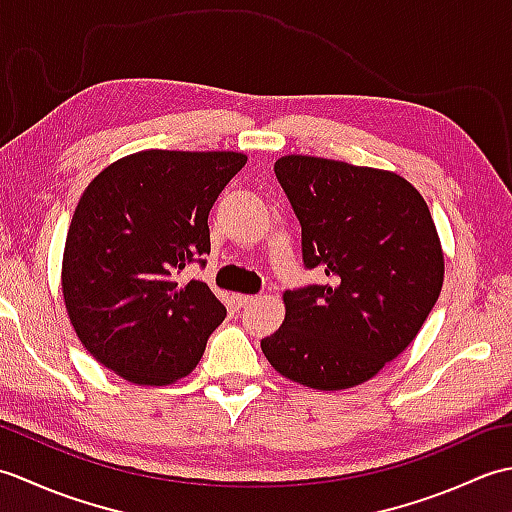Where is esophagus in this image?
<instances>
[{"label": "esophagus", "instance_id": "1", "mask_svg": "<svg viewBox=\"0 0 512 512\" xmlns=\"http://www.w3.org/2000/svg\"><path fill=\"white\" fill-rule=\"evenodd\" d=\"M257 297H250V295H233V301L237 308H246L248 303H253Z\"/></svg>", "mask_w": 512, "mask_h": 512}]
</instances>
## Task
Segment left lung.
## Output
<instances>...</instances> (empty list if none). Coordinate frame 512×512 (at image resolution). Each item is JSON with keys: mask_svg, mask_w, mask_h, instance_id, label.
Returning <instances> with one entry per match:
<instances>
[{"mask_svg": "<svg viewBox=\"0 0 512 512\" xmlns=\"http://www.w3.org/2000/svg\"><path fill=\"white\" fill-rule=\"evenodd\" d=\"M275 173L301 224L303 264L330 284L286 290V319L262 352L299 385L356 387L416 339L436 306L444 281L436 224L394 171L290 154Z\"/></svg>", "mask_w": 512, "mask_h": 512, "instance_id": "1", "label": "left lung"}]
</instances>
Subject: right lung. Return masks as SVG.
I'll use <instances>...</instances> for the list:
<instances>
[{
  "mask_svg": "<svg viewBox=\"0 0 512 512\" xmlns=\"http://www.w3.org/2000/svg\"><path fill=\"white\" fill-rule=\"evenodd\" d=\"M244 165L237 151L145 149L105 167L76 204L61 266L65 310L85 350L129 383L191 374L224 321L211 288L178 284V273L211 253L209 211Z\"/></svg>",
  "mask_w": 512,
  "mask_h": 512,
  "instance_id": "obj_1",
  "label": "right lung"
}]
</instances>
